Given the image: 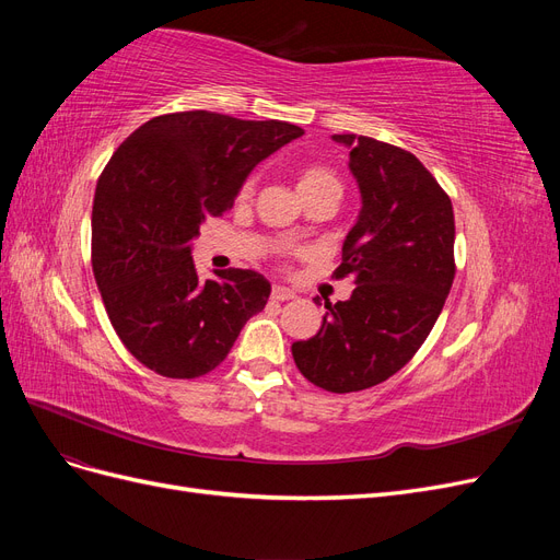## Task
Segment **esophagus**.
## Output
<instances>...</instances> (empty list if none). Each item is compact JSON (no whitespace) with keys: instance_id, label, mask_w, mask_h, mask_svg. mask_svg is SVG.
Here are the masks:
<instances>
[{"instance_id":"esophagus-1","label":"esophagus","mask_w":560,"mask_h":560,"mask_svg":"<svg viewBox=\"0 0 560 560\" xmlns=\"http://www.w3.org/2000/svg\"><path fill=\"white\" fill-rule=\"evenodd\" d=\"M270 296H273L276 301H290L294 299L296 294L290 290V287H282V284H273V292H270Z\"/></svg>"}]
</instances>
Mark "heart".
Segmentation results:
<instances>
[{"label": "heart", "instance_id": "heart-1", "mask_svg": "<svg viewBox=\"0 0 560 560\" xmlns=\"http://www.w3.org/2000/svg\"><path fill=\"white\" fill-rule=\"evenodd\" d=\"M296 189H299L301 198L313 196V194H336L338 198H341L343 184L331 171V167L322 165V163H308V165H303L296 175ZM249 194H252V182H245L241 189V198H247Z\"/></svg>", "mask_w": 560, "mask_h": 560}]
</instances>
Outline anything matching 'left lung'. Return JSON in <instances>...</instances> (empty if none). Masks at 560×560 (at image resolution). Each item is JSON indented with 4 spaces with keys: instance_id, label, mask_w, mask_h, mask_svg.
<instances>
[{
    "instance_id": "8db88e82",
    "label": "left lung",
    "mask_w": 560,
    "mask_h": 560,
    "mask_svg": "<svg viewBox=\"0 0 560 560\" xmlns=\"http://www.w3.org/2000/svg\"><path fill=\"white\" fill-rule=\"evenodd\" d=\"M331 138L350 149L362 194L334 270L354 290L325 303L319 331L292 354L313 385L343 395L387 381L425 343L455 278V222L448 194L411 151L364 135Z\"/></svg>"
}]
</instances>
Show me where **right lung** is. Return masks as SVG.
<instances>
[{
    "label": "right lung",
    "mask_w": 560,
    "mask_h": 560,
    "mask_svg": "<svg viewBox=\"0 0 560 560\" xmlns=\"http://www.w3.org/2000/svg\"><path fill=\"white\" fill-rule=\"evenodd\" d=\"M301 135L287 121L196 109L151 118L114 151L93 198V273L114 331L147 369L206 376L264 311V276L229 268L202 282L191 243L254 165Z\"/></svg>",
    "instance_id": "right-lung-1"
}]
</instances>
